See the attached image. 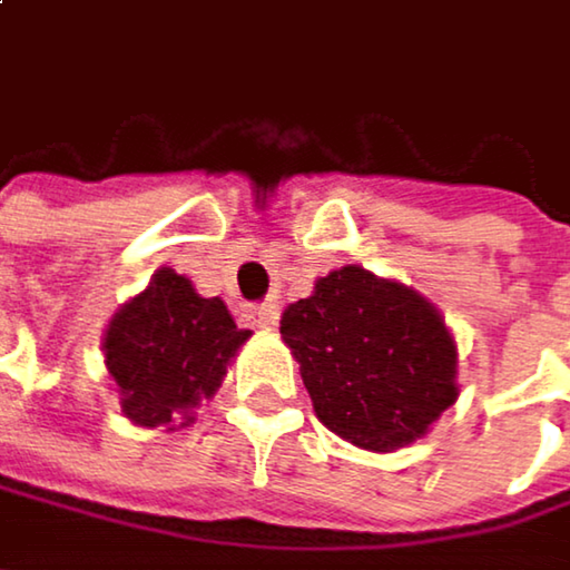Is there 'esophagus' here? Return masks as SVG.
I'll use <instances>...</instances> for the list:
<instances>
[{
	"mask_svg": "<svg viewBox=\"0 0 570 570\" xmlns=\"http://www.w3.org/2000/svg\"><path fill=\"white\" fill-rule=\"evenodd\" d=\"M246 321L259 331H273L279 321V311H276V304H256V307H246Z\"/></svg>",
	"mask_w": 570,
	"mask_h": 570,
	"instance_id": "esophagus-1",
	"label": "esophagus"
}]
</instances>
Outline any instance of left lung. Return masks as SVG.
<instances>
[{
  "mask_svg": "<svg viewBox=\"0 0 570 570\" xmlns=\"http://www.w3.org/2000/svg\"><path fill=\"white\" fill-rule=\"evenodd\" d=\"M317 417L364 451H397L458 401V344L431 301L351 263L279 321Z\"/></svg>",
  "mask_w": 570,
  "mask_h": 570,
  "instance_id": "obj_1",
  "label": "left lung"
}]
</instances>
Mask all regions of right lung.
Here are the masks:
<instances>
[{"mask_svg":"<svg viewBox=\"0 0 570 570\" xmlns=\"http://www.w3.org/2000/svg\"><path fill=\"white\" fill-rule=\"evenodd\" d=\"M246 337L219 297H199L169 266L156 269L149 287L112 314L102 337L122 414L139 428L193 424L189 411L216 394Z\"/></svg>","mask_w":570,"mask_h":570,"instance_id":"add662e5","label":"right lung"}]
</instances>
